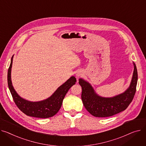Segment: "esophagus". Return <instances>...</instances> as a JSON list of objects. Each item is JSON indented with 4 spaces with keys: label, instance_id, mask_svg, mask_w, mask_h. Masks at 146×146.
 Returning <instances> with one entry per match:
<instances>
[{
    "label": "esophagus",
    "instance_id": "34e87169",
    "mask_svg": "<svg viewBox=\"0 0 146 146\" xmlns=\"http://www.w3.org/2000/svg\"><path fill=\"white\" fill-rule=\"evenodd\" d=\"M81 75H82V74L81 72H77L76 74V76L77 78H79V77H80Z\"/></svg>",
    "mask_w": 146,
    "mask_h": 146
}]
</instances>
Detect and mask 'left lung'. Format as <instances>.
Instances as JSON below:
<instances>
[{"mask_svg":"<svg viewBox=\"0 0 146 146\" xmlns=\"http://www.w3.org/2000/svg\"><path fill=\"white\" fill-rule=\"evenodd\" d=\"M133 64L134 72L130 87L123 93L113 97L99 96L89 82L82 78L79 80L83 104L91 115L96 117H110L125 110L130 105L135 95L138 80L137 70L135 64Z\"/></svg>","mask_w":146,"mask_h":146,"instance_id":"left-lung-1","label":"left lung"}]
</instances>
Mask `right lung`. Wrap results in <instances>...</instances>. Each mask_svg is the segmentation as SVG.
Segmentation results:
<instances>
[{
  "mask_svg": "<svg viewBox=\"0 0 146 146\" xmlns=\"http://www.w3.org/2000/svg\"><path fill=\"white\" fill-rule=\"evenodd\" d=\"M13 55L7 72V84L15 103L26 115L30 117L46 118L55 115L61 108L66 94L74 85L76 80L72 76L55 91L48 98L38 102H32L21 98L15 91L11 81V68Z\"/></svg>",
  "mask_w": 146,
  "mask_h": 146,
  "instance_id": "right-lung-1",
  "label": "right lung"
}]
</instances>
